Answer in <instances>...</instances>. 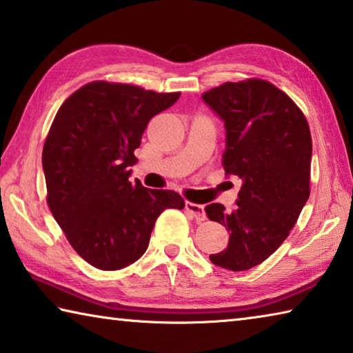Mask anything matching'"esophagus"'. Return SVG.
Listing matches in <instances>:
<instances>
[{
    "mask_svg": "<svg viewBox=\"0 0 353 353\" xmlns=\"http://www.w3.org/2000/svg\"><path fill=\"white\" fill-rule=\"evenodd\" d=\"M185 210H187L191 214V216L198 221V223H201V221L205 219L204 205L194 204V202H185Z\"/></svg>",
    "mask_w": 353,
    "mask_h": 353,
    "instance_id": "esophagus-1",
    "label": "esophagus"
}]
</instances>
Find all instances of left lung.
Returning <instances> with one entry per match:
<instances>
[{
  "label": "left lung",
  "instance_id": "obj_1",
  "mask_svg": "<svg viewBox=\"0 0 353 353\" xmlns=\"http://www.w3.org/2000/svg\"><path fill=\"white\" fill-rule=\"evenodd\" d=\"M224 121L227 176L243 181L236 207H205L208 219L229 232L213 265L246 271L279 249L310 196L312 134L302 110L271 82H225L202 94Z\"/></svg>",
  "mask_w": 353,
  "mask_h": 353
}]
</instances>
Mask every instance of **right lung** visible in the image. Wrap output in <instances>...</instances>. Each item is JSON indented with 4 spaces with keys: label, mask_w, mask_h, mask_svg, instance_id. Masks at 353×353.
<instances>
[{
    "label": "right lung",
    "mask_w": 353,
    "mask_h": 353,
    "mask_svg": "<svg viewBox=\"0 0 353 353\" xmlns=\"http://www.w3.org/2000/svg\"><path fill=\"white\" fill-rule=\"evenodd\" d=\"M179 97L97 81L71 94L51 124L41 155L48 207L76 252L98 270L132 265L160 213L185 207L176 191L129 182L149 119Z\"/></svg>",
    "instance_id": "obj_1"
}]
</instances>
